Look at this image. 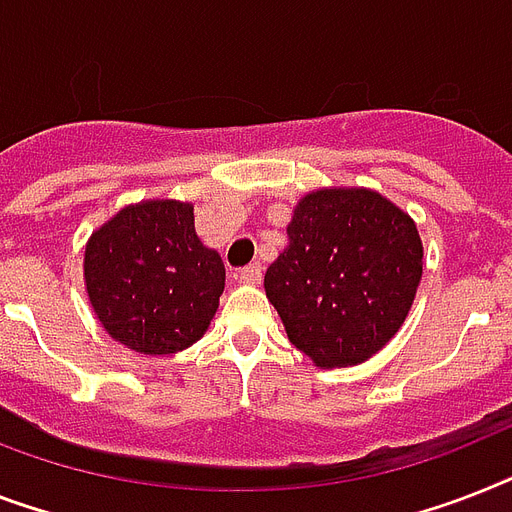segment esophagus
<instances>
[{"label":"esophagus","instance_id":"1","mask_svg":"<svg viewBox=\"0 0 512 512\" xmlns=\"http://www.w3.org/2000/svg\"><path fill=\"white\" fill-rule=\"evenodd\" d=\"M239 281L242 284H260L263 281V265L260 263H252L247 268L239 270Z\"/></svg>","mask_w":512,"mask_h":512}]
</instances>
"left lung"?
Wrapping results in <instances>:
<instances>
[{
    "instance_id": "8db88e82",
    "label": "left lung",
    "mask_w": 512,
    "mask_h": 512,
    "mask_svg": "<svg viewBox=\"0 0 512 512\" xmlns=\"http://www.w3.org/2000/svg\"><path fill=\"white\" fill-rule=\"evenodd\" d=\"M289 247L265 273L286 336L318 368L376 355L413 307L423 244L413 218L371 189H318L299 199Z\"/></svg>"
}]
</instances>
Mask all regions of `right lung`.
<instances>
[{"mask_svg": "<svg viewBox=\"0 0 512 512\" xmlns=\"http://www.w3.org/2000/svg\"><path fill=\"white\" fill-rule=\"evenodd\" d=\"M86 294L115 342L141 355H173L202 339L226 286L215 249L194 231V205L147 199L91 234Z\"/></svg>", "mask_w": 512, "mask_h": 512, "instance_id": "1", "label": "right lung"}]
</instances>
